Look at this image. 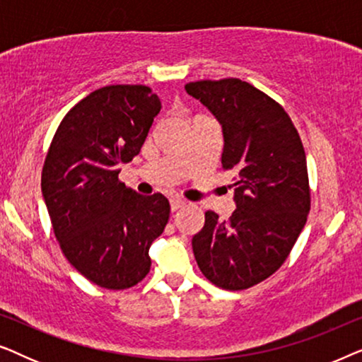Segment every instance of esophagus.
Instances as JSON below:
<instances>
[{
	"label": "esophagus",
	"instance_id": "esophagus-1",
	"mask_svg": "<svg viewBox=\"0 0 362 362\" xmlns=\"http://www.w3.org/2000/svg\"><path fill=\"white\" fill-rule=\"evenodd\" d=\"M182 206H186V201L185 199H177V197H175V199H171V211L176 212L177 209H181Z\"/></svg>",
	"mask_w": 362,
	"mask_h": 362
}]
</instances>
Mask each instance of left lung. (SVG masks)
Here are the masks:
<instances>
[{"label":"left lung","mask_w":362,"mask_h":362,"mask_svg":"<svg viewBox=\"0 0 362 362\" xmlns=\"http://www.w3.org/2000/svg\"><path fill=\"white\" fill-rule=\"evenodd\" d=\"M185 88L219 122L222 168L237 173L235 211L229 221L207 211L192 252L207 280L245 290L280 269L306 224L303 145L284 108L240 78L189 82Z\"/></svg>","instance_id":"8db88e82"}]
</instances>
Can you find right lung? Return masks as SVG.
<instances>
[{"label":"right lung","instance_id":"1","mask_svg":"<svg viewBox=\"0 0 362 362\" xmlns=\"http://www.w3.org/2000/svg\"><path fill=\"white\" fill-rule=\"evenodd\" d=\"M160 110V97L145 86L98 88L64 117L44 161L41 189L54 234L74 269L102 288L125 290L145 279L148 252L170 219L165 196H141L118 181Z\"/></svg>","mask_w":362,"mask_h":362}]
</instances>
